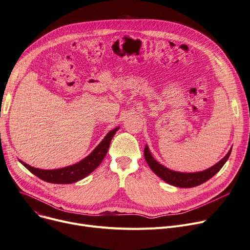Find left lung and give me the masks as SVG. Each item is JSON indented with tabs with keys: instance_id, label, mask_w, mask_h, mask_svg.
I'll use <instances>...</instances> for the list:
<instances>
[{
	"instance_id": "8db88e82",
	"label": "left lung",
	"mask_w": 250,
	"mask_h": 250,
	"mask_svg": "<svg viewBox=\"0 0 250 250\" xmlns=\"http://www.w3.org/2000/svg\"><path fill=\"white\" fill-rule=\"evenodd\" d=\"M230 154H231V149L221 161H219L217 164H215L211 168L204 170V171L194 172V173H183V172L173 171V170H170L157 162L154 159V157H152L147 145L145 147V150H144L145 159L148 165L150 166V168L152 169V171L156 175H158L161 179L169 183V185L177 187V188H185L200 186L202 183L208 180L209 178H212L219 171V170L224 166V164L229 158Z\"/></svg>"
}]
</instances>
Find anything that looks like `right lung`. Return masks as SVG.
Instances as JSON below:
<instances>
[{"instance_id": "obj_1", "label": "right lung", "mask_w": 250, "mask_h": 250, "mask_svg": "<svg viewBox=\"0 0 250 250\" xmlns=\"http://www.w3.org/2000/svg\"><path fill=\"white\" fill-rule=\"evenodd\" d=\"M116 130H118V127L110 130V132L105 136V138L102 140L99 145L94 149V151L89 156H87L85 159L68 167L54 170H43L29 166L28 164H26L22 161L20 162L27 168L31 173H33L34 175L44 181L50 183H62V185H64V183H73L78 180L83 179L99 166V164L102 162L105 155H106L108 151L110 142L114 134L116 133Z\"/></svg>"}]
</instances>
